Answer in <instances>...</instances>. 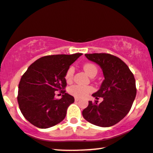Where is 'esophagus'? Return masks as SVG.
<instances>
[{"instance_id": "esophagus-1", "label": "esophagus", "mask_w": 153, "mask_h": 153, "mask_svg": "<svg viewBox=\"0 0 153 153\" xmlns=\"http://www.w3.org/2000/svg\"><path fill=\"white\" fill-rule=\"evenodd\" d=\"M80 98H78V97H75V101H78L79 100H80Z\"/></svg>"}]
</instances>
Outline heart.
I'll return each mask as SVG.
<instances>
[{"mask_svg":"<svg viewBox=\"0 0 153 153\" xmlns=\"http://www.w3.org/2000/svg\"><path fill=\"white\" fill-rule=\"evenodd\" d=\"M83 68L85 72L88 74L89 76L95 75L97 73V68L94 65L92 64H86L83 66ZM74 74V68L73 66L69 67L68 70L66 71L65 74V79L68 82L72 81ZM93 91V87L91 86H82V85H75L70 87L68 89L69 93L71 95L74 96L75 97L82 98L86 97L87 94Z\"/></svg>","mask_w":153,"mask_h":153,"instance_id":"1","label":"heart"}]
</instances>
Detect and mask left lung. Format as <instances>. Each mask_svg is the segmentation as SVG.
<instances>
[{
	"mask_svg": "<svg viewBox=\"0 0 153 153\" xmlns=\"http://www.w3.org/2000/svg\"><path fill=\"white\" fill-rule=\"evenodd\" d=\"M91 62L99 65L104 80L100 89L92 96L103 101H89L82 116L89 123L102 127H111L122 120L129 113L136 95V81L133 73L123 61L105 53L85 54Z\"/></svg>",
	"mask_w": 153,
	"mask_h": 153,
	"instance_id": "left-lung-1",
	"label": "left lung"
}]
</instances>
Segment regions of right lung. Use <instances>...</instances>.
<instances>
[{"mask_svg":"<svg viewBox=\"0 0 153 153\" xmlns=\"http://www.w3.org/2000/svg\"><path fill=\"white\" fill-rule=\"evenodd\" d=\"M82 54H56L42 56L28 67L19 84L17 101L22 115L33 125L46 129L64 119L74 97L66 93L65 74ZM62 94L60 100L55 91Z\"/></svg>","mask_w":153,"mask_h":153,"instance_id":"add662e5","label":"right lung"}]
</instances>
